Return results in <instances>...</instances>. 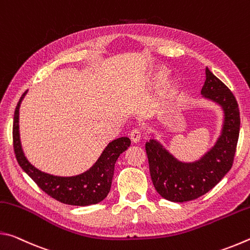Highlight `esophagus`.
<instances>
[{
  "mask_svg": "<svg viewBox=\"0 0 250 250\" xmlns=\"http://www.w3.org/2000/svg\"><path fill=\"white\" fill-rule=\"evenodd\" d=\"M129 135H130L131 141H132L133 143H138L139 141L141 140V132H140V130L134 129V130L131 131Z\"/></svg>",
  "mask_w": 250,
  "mask_h": 250,
  "instance_id": "34e87169",
  "label": "esophagus"
}]
</instances>
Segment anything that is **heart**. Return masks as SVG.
I'll list each match as a JSON object with an SVG mask.
<instances>
[{"instance_id": "obj_1", "label": "heart", "mask_w": 250, "mask_h": 250, "mask_svg": "<svg viewBox=\"0 0 250 250\" xmlns=\"http://www.w3.org/2000/svg\"><path fill=\"white\" fill-rule=\"evenodd\" d=\"M164 76H166V73H164V71H160L158 74V78H163Z\"/></svg>"}]
</instances>
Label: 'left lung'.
I'll return each mask as SVG.
<instances>
[{
  "label": "left lung",
  "instance_id": "8db88e82",
  "mask_svg": "<svg viewBox=\"0 0 250 250\" xmlns=\"http://www.w3.org/2000/svg\"><path fill=\"white\" fill-rule=\"evenodd\" d=\"M205 74L202 98L219 105L223 112L221 132L214 146L198 160L188 162L172 154L154 132L146 145L154 188L171 202H188L204 195L227 174L234 161L240 129L238 104L231 91L207 67Z\"/></svg>",
  "mask_w": 250,
  "mask_h": 250
}]
</instances>
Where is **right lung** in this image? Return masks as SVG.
Returning a JSON list of instances; mask_svg holds the SVG:
<instances>
[{"label": "right lung", "mask_w": 250, "mask_h": 250, "mask_svg": "<svg viewBox=\"0 0 250 250\" xmlns=\"http://www.w3.org/2000/svg\"><path fill=\"white\" fill-rule=\"evenodd\" d=\"M27 91L16 105L13 121L14 151L20 167L46 194L64 204L88 206L104 201L111 188L116 161L130 146V139L121 137L109 142L94 166L80 174L61 176L41 171L29 162L21 142L20 107Z\"/></svg>", "instance_id": "obj_1"}]
</instances>
